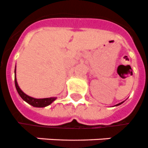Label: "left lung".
<instances>
[{
  "label": "left lung",
  "mask_w": 148,
  "mask_h": 148,
  "mask_svg": "<svg viewBox=\"0 0 148 148\" xmlns=\"http://www.w3.org/2000/svg\"><path fill=\"white\" fill-rule=\"evenodd\" d=\"M123 102H124V101H122V102H121V103H119V104H117V105H115V106H120V105H121V104H122Z\"/></svg>",
  "instance_id": "8db88e82"
}]
</instances>
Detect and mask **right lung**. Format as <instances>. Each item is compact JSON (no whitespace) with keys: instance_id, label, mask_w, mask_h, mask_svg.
<instances>
[{"instance_id":"right-lung-1","label":"right lung","mask_w":148,"mask_h":148,"mask_svg":"<svg viewBox=\"0 0 148 148\" xmlns=\"http://www.w3.org/2000/svg\"><path fill=\"white\" fill-rule=\"evenodd\" d=\"M14 73H15V77H14V82H15V86H16V89L17 91L18 94L20 95V96L22 98L23 101H25L28 104H29L30 106H34V107L36 108H43L46 106H49L52 102H53L56 99H57L56 97H50V98H46V99H35L33 97H30L29 95H26L23 92V91L21 90L20 87H19L17 82H16V67H15V70H14Z\"/></svg>"}]
</instances>
